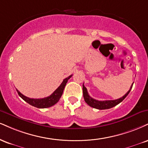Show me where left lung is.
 Segmentation results:
<instances>
[{"label": "left lung", "instance_id": "1", "mask_svg": "<svg viewBox=\"0 0 148 148\" xmlns=\"http://www.w3.org/2000/svg\"><path fill=\"white\" fill-rule=\"evenodd\" d=\"M133 83L132 85H131L130 89L129 90V91H128L127 93L123 96V97H122L121 98H120V99H116V100H110V101H98V100H96V99H94L93 98H92L90 95H89L86 88L84 86V85H83V98H84L85 101L86 102L87 104H88V106H90V107H92V108H96V109H98V110L110 109V108H113V107H114L116 106V105H118L119 103L122 102V101L125 99V98L127 97L128 94L130 93V90H132Z\"/></svg>", "mask_w": 148, "mask_h": 148}]
</instances>
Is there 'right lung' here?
<instances>
[{
  "instance_id": "add662e5",
  "label": "right lung",
  "mask_w": 148,
  "mask_h": 148,
  "mask_svg": "<svg viewBox=\"0 0 148 148\" xmlns=\"http://www.w3.org/2000/svg\"><path fill=\"white\" fill-rule=\"evenodd\" d=\"M72 76V75L69 76L68 77L66 78V79H64L60 86L58 87V88H57L50 96L45 98H42V99H31V98H28L23 95V94H21L18 90H16V91L18 92V95L22 98L23 100L27 103H29L31 106L38 108H49V107L54 106V105L56 104V103L59 101L62 94H63V90L64 88H65V85H66L67 81H68Z\"/></svg>"
}]
</instances>
